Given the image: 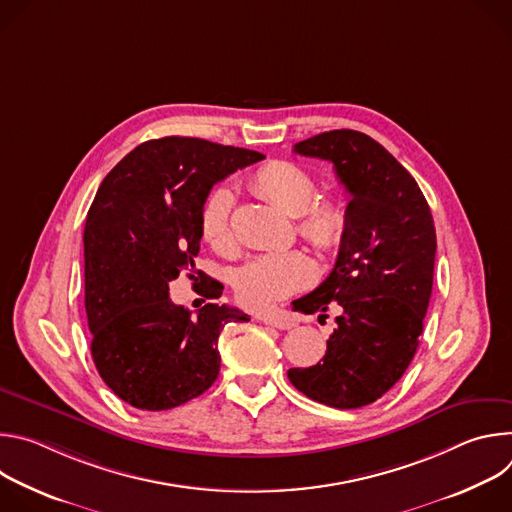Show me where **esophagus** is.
<instances>
[{"instance_id": "1", "label": "esophagus", "mask_w": 512, "mask_h": 512, "mask_svg": "<svg viewBox=\"0 0 512 512\" xmlns=\"http://www.w3.org/2000/svg\"><path fill=\"white\" fill-rule=\"evenodd\" d=\"M259 320H261L263 324L273 326V328H279V330H289V328L296 326V322L291 320L289 316H285V314H265V316H259Z\"/></svg>"}]
</instances>
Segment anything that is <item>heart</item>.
I'll return each mask as SVG.
<instances>
[{"label":"heart","mask_w":512,"mask_h":512,"mask_svg":"<svg viewBox=\"0 0 512 512\" xmlns=\"http://www.w3.org/2000/svg\"><path fill=\"white\" fill-rule=\"evenodd\" d=\"M251 188L289 216H296L298 235L318 251L336 253L346 243L350 231L346 204L338 198H316L318 182L306 168L283 160L269 162L251 176ZM233 204L235 194L223 184L208 192L200 208L202 237L223 255H233L239 247ZM314 279V261L304 251L291 249L253 257L237 271L233 285L245 308L265 312L312 285Z\"/></svg>","instance_id":"b5f03b06"}]
</instances>
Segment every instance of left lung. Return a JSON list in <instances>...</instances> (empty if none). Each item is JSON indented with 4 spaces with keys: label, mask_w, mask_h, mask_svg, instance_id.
<instances>
[{
    "label": "left lung",
    "mask_w": 512,
    "mask_h": 512,
    "mask_svg": "<svg viewBox=\"0 0 512 512\" xmlns=\"http://www.w3.org/2000/svg\"><path fill=\"white\" fill-rule=\"evenodd\" d=\"M294 152L334 164L350 194V231L330 275L294 302L304 314L338 308L326 354L287 377L318 403L356 409L381 399L419 346L433 285V218L413 176L367 133L326 131Z\"/></svg>",
    "instance_id": "1"
}]
</instances>
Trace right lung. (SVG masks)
Instances as JSON below:
<instances>
[{
    "mask_svg": "<svg viewBox=\"0 0 512 512\" xmlns=\"http://www.w3.org/2000/svg\"><path fill=\"white\" fill-rule=\"evenodd\" d=\"M263 158L172 135L137 145L101 182L83 235L91 354L107 387L131 407L164 411L202 395L221 371V330L249 322L214 302L192 316L170 300L168 283L194 271L200 208L212 186ZM221 294L208 277L202 296Z\"/></svg>",
    "mask_w": 512,
    "mask_h": 512,
    "instance_id": "1",
    "label": "right lung"
}]
</instances>
